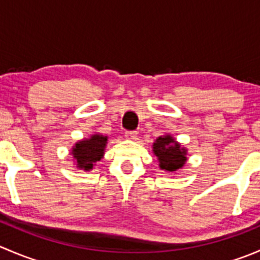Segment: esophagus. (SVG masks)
Returning <instances> with one entry per match:
<instances>
[{
  "instance_id": "esophagus-1",
  "label": "esophagus",
  "mask_w": 260,
  "mask_h": 260,
  "mask_svg": "<svg viewBox=\"0 0 260 260\" xmlns=\"http://www.w3.org/2000/svg\"><path fill=\"white\" fill-rule=\"evenodd\" d=\"M124 137L127 138V140H136L137 138V132L136 131H127V132L124 133Z\"/></svg>"
}]
</instances>
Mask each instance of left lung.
Masks as SVG:
<instances>
[{
    "label": "left lung",
    "mask_w": 260,
    "mask_h": 260,
    "mask_svg": "<svg viewBox=\"0 0 260 260\" xmlns=\"http://www.w3.org/2000/svg\"><path fill=\"white\" fill-rule=\"evenodd\" d=\"M186 148L181 147L171 135H165L157 138L153 143V153L159 162V169L167 172H176L182 169L187 161Z\"/></svg>",
    "instance_id": "1"
}]
</instances>
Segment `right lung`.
<instances>
[{"instance_id": "obj_1", "label": "right lung", "mask_w": 260, "mask_h": 260, "mask_svg": "<svg viewBox=\"0 0 260 260\" xmlns=\"http://www.w3.org/2000/svg\"><path fill=\"white\" fill-rule=\"evenodd\" d=\"M108 137L102 135H93L90 138H85L75 143L73 147L72 154L77 162L78 169L90 171L94 164L101 161L104 154Z\"/></svg>"}]
</instances>
